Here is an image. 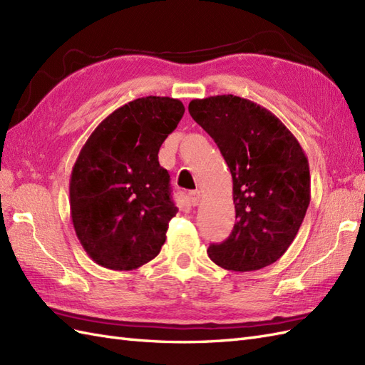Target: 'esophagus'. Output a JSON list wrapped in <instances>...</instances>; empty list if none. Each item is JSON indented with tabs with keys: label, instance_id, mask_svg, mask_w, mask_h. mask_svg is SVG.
I'll return each mask as SVG.
<instances>
[{
	"label": "esophagus",
	"instance_id": "34e87169",
	"mask_svg": "<svg viewBox=\"0 0 365 365\" xmlns=\"http://www.w3.org/2000/svg\"><path fill=\"white\" fill-rule=\"evenodd\" d=\"M189 195H190V201H192L193 206H198V202L201 201V197H202L201 192L200 190H192Z\"/></svg>",
	"mask_w": 365,
	"mask_h": 365
}]
</instances>
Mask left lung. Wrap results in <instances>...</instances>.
Returning a JSON list of instances; mask_svg holds the SVG:
<instances>
[{
	"instance_id": "8db88e82",
	"label": "left lung",
	"mask_w": 365,
	"mask_h": 365,
	"mask_svg": "<svg viewBox=\"0 0 365 365\" xmlns=\"http://www.w3.org/2000/svg\"><path fill=\"white\" fill-rule=\"evenodd\" d=\"M193 120L215 140L232 175V234L210 245L213 263L235 272L277 262L294 242L311 200L304 148L277 115L223 94L189 103Z\"/></svg>"
}]
</instances>
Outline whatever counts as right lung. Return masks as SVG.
Listing matches in <instances>:
<instances>
[{"label": "right lung", "instance_id": "obj_1", "mask_svg": "<svg viewBox=\"0 0 365 365\" xmlns=\"http://www.w3.org/2000/svg\"><path fill=\"white\" fill-rule=\"evenodd\" d=\"M182 114L181 101L140 97L106 115L80 150L69 180L71 220L103 268L138 269L161 251L178 207L158 153Z\"/></svg>", "mask_w": 365, "mask_h": 365}]
</instances>
